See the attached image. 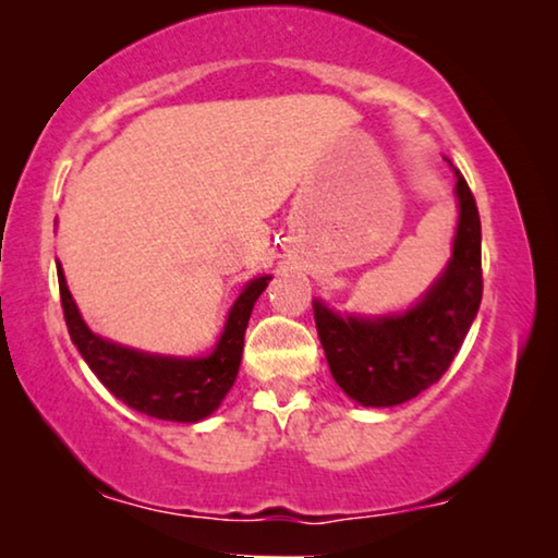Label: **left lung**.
<instances>
[{"instance_id": "obj_1", "label": "left lung", "mask_w": 558, "mask_h": 558, "mask_svg": "<svg viewBox=\"0 0 558 558\" xmlns=\"http://www.w3.org/2000/svg\"><path fill=\"white\" fill-rule=\"evenodd\" d=\"M454 178L460 223L452 262L414 310L361 319L340 317L312 302L332 378L363 407H396L437 384L477 315L483 300L480 213L468 180L460 172Z\"/></svg>"}]
</instances>
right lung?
<instances>
[{
  "label": "right lung",
  "mask_w": 558,
  "mask_h": 558,
  "mask_svg": "<svg viewBox=\"0 0 558 558\" xmlns=\"http://www.w3.org/2000/svg\"><path fill=\"white\" fill-rule=\"evenodd\" d=\"M269 284V277L254 279L239 294L228 315L226 330L208 357H162L129 350L98 338L88 330L68 292L63 269L58 264V287L63 317L73 345L98 380L142 414L165 422H201L220 407L239 376L243 335H246L251 310Z\"/></svg>",
  "instance_id": "1"
}]
</instances>
